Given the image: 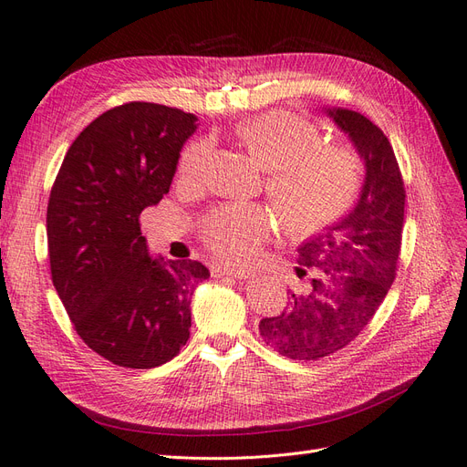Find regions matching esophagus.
<instances>
[{"instance_id": "esophagus-1", "label": "esophagus", "mask_w": 467, "mask_h": 467, "mask_svg": "<svg viewBox=\"0 0 467 467\" xmlns=\"http://www.w3.org/2000/svg\"><path fill=\"white\" fill-rule=\"evenodd\" d=\"M210 273H212V276H214V278H220V276H234V278H244V280L255 278V275L249 273V271H242V268L220 266V265H212L210 266Z\"/></svg>"}]
</instances>
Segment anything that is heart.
Instances as JSON below:
<instances>
[{"instance_id":"heart-1","label":"heart","mask_w":467,"mask_h":467,"mask_svg":"<svg viewBox=\"0 0 467 467\" xmlns=\"http://www.w3.org/2000/svg\"><path fill=\"white\" fill-rule=\"evenodd\" d=\"M235 136L266 171V192L292 234L319 232L355 202L362 182L360 155L348 144L325 142L319 126L298 112H263L239 124ZM210 155L208 140L189 144L181 153L179 175L199 179ZM271 235L273 216L259 204L223 206L202 230L214 255L234 265L255 261Z\"/></svg>"}]
</instances>
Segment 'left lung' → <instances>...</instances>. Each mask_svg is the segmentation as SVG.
I'll use <instances>...</instances> for the list:
<instances>
[{"label": "left lung", "instance_id": "obj_1", "mask_svg": "<svg viewBox=\"0 0 467 467\" xmlns=\"http://www.w3.org/2000/svg\"><path fill=\"white\" fill-rule=\"evenodd\" d=\"M364 161L357 206L298 247V276L312 271L309 290L265 317L259 333L278 355L317 360L341 350L368 325L398 271L405 187L386 134L357 110L325 109Z\"/></svg>", "mask_w": 467, "mask_h": 467}]
</instances>
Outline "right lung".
Instances as JSON below:
<instances>
[{
    "label": "right lung",
    "instance_id": "obj_1",
    "mask_svg": "<svg viewBox=\"0 0 467 467\" xmlns=\"http://www.w3.org/2000/svg\"><path fill=\"white\" fill-rule=\"evenodd\" d=\"M191 112L126 103L97 117L69 146L47 212L54 288L78 335L124 368H155L191 335V296L208 268L151 257L140 214L169 192Z\"/></svg>",
    "mask_w": 467,
    "mask_h": 467
}]
</instances>
